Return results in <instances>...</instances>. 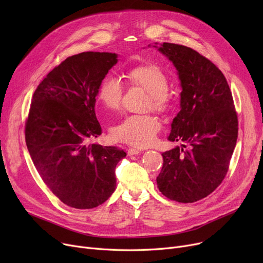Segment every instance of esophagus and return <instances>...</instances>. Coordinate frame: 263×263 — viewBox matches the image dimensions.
<instances>
[{
	"mask_svg": "<svg viewBox=\"0 0 263 263\" xmlns=\"http://www.w3.org/2000/svg\"><path fill=\"white\" fill-rule=\"evenodd\" d=\"M141 153V150H139V149H135V148H130L129 150H128V156H136V155H139Z\"/></svg>",
	"mask_w": 263,
	"mask_h": 263,
	"instance_id": "esophagus-1",
	"label": "esophagus"
}]
</instances>
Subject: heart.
Here are the masks:
<instances>
[{
  "label": "heart",
  "mask_w": 263,
  "mask_h": 263,
  "mask_svg": "<svg viewBox=\"0 0 263 263\" xmlns=\"http://www.w3.org/2000/svg\"><path fill=\"white\" fill-rule=\"evenodd\" d=\"M127 77L132 84L143 87L148 92L147 107L166 110L171 106L173 97L167 89L168 78L161 67L155 64L135 66L128 71ZM97 98L105 109H118L122 98L120 81L113 76L104 78L99 85ZM160 128V121L153 115H130L114 126L112 133L120 142L143 148L155 142Z\"/></svg>",
  "instance_id": "b5f03b06"
}]
</instances>
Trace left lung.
<instances>
[{
    "label": "left lung",
    "instance_id": "1",
    "mask_svg": "<svg viewBox=\"0 0 263 263\" xmlns=\"http://www.w3.org/2000/svg\"><path fill=\"white\" fill-rule=\"evenodd\" d=\"M153 47L173 63L182 89L168 136L182 144L162 154L157 184L172 200L194 202L211 194L227 174L238 139L232 95L222 71L195 50L168 43Z\"/></svg>",
    "mask_w": 263,
    "mask_h": 263
}]
</instances>
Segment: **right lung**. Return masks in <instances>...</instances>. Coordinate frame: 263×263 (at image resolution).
<instances>
[{"instance_id": "obj_1", "label": "right lung", "mask_w": 263, "mask_h": 263, "mask_svg": "<svg viewBox=\"0 0 263 263\" xmlns=\"http://www.w3.org/2000/svg\"><path fill=\"white\" fill-rule=\"evenodd\" d=\"M118 62L116 53L83 52L66 59L41 81L25 124V142L41 179L76 209H92L116 187V165L127 154L89 144L102 133L96 117L101 81Z\"/></svg>"}]
</instances>
